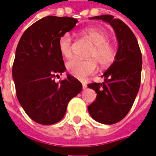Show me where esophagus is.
I'll use <instances>...</instances> for the list:
<instances>
[{
	"instance_id": "34e87169",
	"label": "esophagus",
	"mask_w": 156,
	"mask_h": 156,
	"mask_svg": "<svg viewBox=\"0 0 156 156\" xmlns=\"http://www.w3.org/2000/svg\"><path fill=\"white\" fill-rule=\"evenodd\" d=\"M86 88H87V84H86L85 83H83V89H85Z\"/></svg>"
}]
</instances>
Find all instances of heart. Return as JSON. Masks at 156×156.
I'll return each instance as SVG.
<instances>
[{
	"instance_id": "heart-1",
	"label": "heart",
	"mask_w": 156,
	"mask_h": 156,
	"mask_svg": "<svg viewBox=\"0 0 156 156\" xmlns=\"http://www.w3.org/2000/svg\"><path fill=\"white\" fill-rule=\"evenodd\" d=\"M82 35L94 45L89 53V58L92 59L83 60L74 58L66 63L69 73L79 79L94 73L97 68V62L102 68H108L114 63L117 56L116 48L108 42L109 36L105 30L88 27L82 31ZM58 48L64 58H68L73 55V40L69 33H65L60 37Z\"/></svg>"
}]
</instances>
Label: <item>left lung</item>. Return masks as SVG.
<instances>
[{
	"label": "left lung",
	"mask_w": 156,
	"mask_h": 156,
	"mask_svg": "<svg viewBox=\"0 0 156 156\" xmlns=\"http://www.w3.org/2000/svg\"><path fill=\"white\" fill-rule=\"evenodd\" d=\"M90 19L109 23L119 42L116 59L103 75L105 81L88 84L97 94L88 107L91 117L101 124H113L127 115L135 100L140 85L142 55L135 36L121 20L111 15Z\"/></svg>",
	"instance_id": "left-lung-1"
}]
</instances>
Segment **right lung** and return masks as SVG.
I'll list each match as a JSON object with an SVG mask.
<instances>
[{
    "mask_svg": "<svg viewBox=\"0 0 156 156\" xmlns=\"http://www.w3.org/2000/svg\"><path fill=\"white\" fill-rule=\"evenodd\" d=\"M77 22L73 17L48 16L29 27L17 44L12 66L16 97L26 114L38 124L61 120L68 102L83 88L69 74L58 83L55 82L66 70L58 40Z\"/></svg>",
    "mask_w": 156,
    "mask_h": 156,
    "instance_id": "add662e5",
    "label": "right lung"
}]
</instances>
